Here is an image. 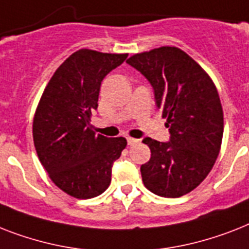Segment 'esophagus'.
Here are the masks:
<instances>
[{
    "label": "esophagus",
    "mask_w": 249,
    "mask_h": 249,
    "mask_svg": "<svg viewBox=\"0 0 249 249\" xmlns=\"http://www.w3.org/2000/svg\"><path fill=\"white\" fill-rule=\"evenodd\" d=\"M126 141H128L129 145H134V144H137V143H139V139L130 138V137H128V138H126Z\"/></svg>",
    "instance_id": "obj_1"
}]
</instances>
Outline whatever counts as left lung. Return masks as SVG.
Instances as JSON below:
<instances>
[{"label": "left lung", "mask_w": 249, "mask_h": 249, "mask_svg": "<svg viewBox=\"0 0 249 249\" xmlns=\"http://www.w3.org/2000/svg\"><path fill=\"white\" fill-rule=\"evenodd\" d=\"M126 62L151 83L170 130L166 143L143 139L151 149L141 166L144 187L161 197H181L205 180L219 156L224 133L219 93L209 74L178 47L135 53Z\"/></svg>", "instance_id": "left-lung-1"}]
</instances>
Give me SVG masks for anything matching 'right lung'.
<instances>
[{
  "mask_svg": "<svg viewBox=\"0 0 249 249\" xmlns=\"http://www.w3.org/2000/svg\"><path fill=\"white\" fill-rule=\"evenodd\" d=\"M128 57L82 48L70 54L44 88L33 119L38 159L61 191L79 199L97 197L111 183V167L126 147L90 128L101 82Z\"/></svg>",
  "mask_w": 249,
  "mask_h": 249,
  "instance_id": "1",
  "label": "right lung"
}]
</instances>
